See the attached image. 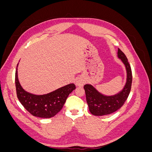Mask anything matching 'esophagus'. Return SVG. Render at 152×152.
I'll return each mask as SVG.
<instances>
[{"label": "esophagus", "mask_w": 152, "mask_h": 152, "mask_svg": "<svg viewBox=\"0 0 152 152\" xmlns=\"http://www.w3.org/2000/svg\"><path fill=\"white\" fill-rule=\"evenodd\" d=\"M84 84H85V81L82 79H77L76 81V84L77 86H83Z\"/></svg>", "instance_id": "esophagus-1"}]
</instances>
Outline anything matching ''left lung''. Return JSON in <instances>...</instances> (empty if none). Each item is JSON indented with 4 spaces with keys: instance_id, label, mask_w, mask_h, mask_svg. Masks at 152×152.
<instances>
[{
    "instance_id": "left-lung-1",
    "label": "left lung",
    "mask_w": 152,
    "mask_h": 152,
    "mask_svg": "<svg viewBox=\"0 0 152 152\" xmlns=\"http://www.w3.org/2000/svg\"><path fill=\"white\" fill-rule=\"evenodd\" d=\"M117 54L125 65L127 72L126 83L121 91L112 96H106L91 84L84 86L89 111L94 115L102 116L117 111L122 107L130 93L132 80L131 68L126 55L120 49H118Z\"/></svg>"
}]
</instances>
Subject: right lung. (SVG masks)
<instances>
[{
	"instance_id": "obj_1",
	"label": "right lung",
	"mask_w": 152,
	"mask_h": 152,
	"mask_svg": "<svg viewBox=\"0 0 152 152\" xmlns=\"http://www.w3.org/2000/svg\"><path fill=\"white\" fill-rule=\"evenodd\" d=\"M15 84L17 97L21 104L32 115L40 118H50L56 115L62 109L68 95L75 89V85L70 84L45 94L30 93L23 89L20 83L18 68L15 73Z\"/></svg>"
}]
</instances>
